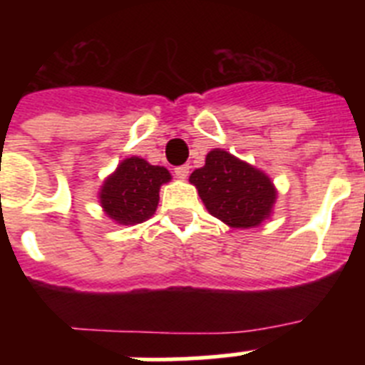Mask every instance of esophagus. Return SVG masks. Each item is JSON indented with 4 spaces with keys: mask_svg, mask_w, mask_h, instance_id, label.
Segmentation results:
<instances>
[{
    "mask_svg": "<svg viewBox=\"0 0 365 365\" xmlns=\"http://www.w3.org/2000/svg\"><path fill=\"white\" fill-rule=\"evenodd\" d=\"M175 175H177V179H188V175H190V166L188 164H185V166H179V168H175Z\"/></svg>",
    "mask_w": 365,
    "mask_h": 365,
    "instance_id": "1",
    "label": "esophagus"
}]
</instances>
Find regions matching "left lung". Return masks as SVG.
Returning <instances> with one entry per match:
<instances>
[{"label":"left lung","instance_id":"8db88e82","mask_svg":"<svg viewBox=\"0 0 365 365\" xmlns=\"http://www.w3.org/2000/svg\"><path fill=\"white\" fill-rule=\"evenodd\" d=\"M206 210L230 228H256L274 214L278 190L265 172L215 148L190 175Z\"/></svg>","mask_w":365,"mask_h":365}]
</instances>
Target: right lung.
Returning a JSON list of instances; mask_svg holds the SVG:
<instances>
[{
	"label": "right lung",
	"mask_w": 365,
	"mask_h": 365,
	"mask_svg": "<svg viewBox=\"0 0 365 365\" xmlns=\"http://www.w3.org/2000/svg\"><path fill=\"white\" fill-rule=\"evenodd\" d=\"M170 180L172 173L164 166H153L143 157H128L100 186V206L117 225L133 227L155 214L160 186Z\"/></svg>",
	"instance_id": "obj_1"
}]
</instances>
